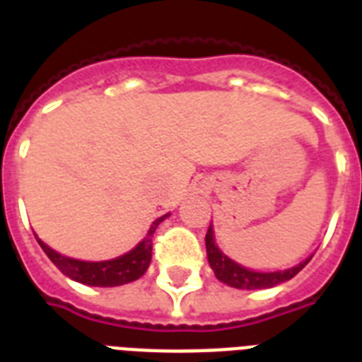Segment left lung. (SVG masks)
I'll return each mask as SVG.
<instances>
[{"label": "left lung", "mask_w": 362, "mask_h": 362, "mask_svg": "<svg viewBox=\"0 0 362 362\" xmlns=\"http://www.w3.org/2000/svg\"><path fill=\"white\" fill-rule=\"evenodd\" d=\"M204 242H206V257H209V263L212 270H214L216 278L227 284V286L237 287V289H267V287H274L281 284V281L291 280L293 276H297L310 261V259H306L304 263L297 264L293 269L280 270V272H253V270L244 269V267L237 264L235 261H231V259L218 250L212 227H209Z\"/></svg>", "instance_id": "8db88e82"}]
</instances>
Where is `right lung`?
Returning <instances> with one entry per match:
<instances>
[{
	"instance_id": "add662e5",
	"label": "right lung",
	"mask_w": 362,
	"mask_h": 362,
	"mask_svg": "<svg viewBox=\"0 0 362 362\" xmlns=\"http://www.w3.org/2000/svg\"><path fill=\"white\" fill-rule=\"evenodd\" d=\"M163 218H158L153 221L146 238L139 242V246L133 247L129 253H125L122 257L110 259V261H101V263H88V261H78V259H71L59 255L50 247L37 238L41 244L42 252L47 253L48 259L58 267L65 276H69L75 281H81L84 286H95V287H115L124 286L129 281L139 280L150 267L152 261V237L158 226Z\"/></svg>"
}]
</instances>
